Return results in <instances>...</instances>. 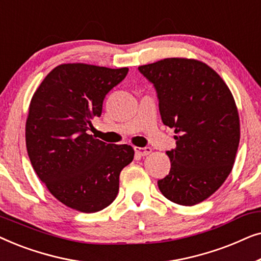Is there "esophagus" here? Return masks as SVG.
Masks as SVG:
<instances>
[{
    "instance_id": "1",
    "label": "esophagus",
    "mask_w": 261,
    "mask_h": 261,
    "mask_svg": "<svg viewBox=\"0 0 261 261\" xmlns=\"http://www.w3.org/2000/svg\"><path fill=\"white\" fill-rule=\"evenodd\" d=\"M134 151L138 155L145 156V155H148L149 153L152 152V148L151 147H134Z\"/></svg>"
}]
</instances>
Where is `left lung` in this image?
Listing matches in <instances>:
<instances>
[{
    "label": "left lung",
    "mask_w": 261,
    "mask_h": 261,
    "mask_svg": "<svg viewBox=\"0 0 261 261\" xmlns=\"http://www.w3.org/2000/svg\"><path fill=\"white\" fill-rule=\"evenodd\" d=\"M153 83L163 123L174 129L176 148L167 151L169 174L158 180L171 202L195 205L210 197L233 169L240 119L224 81L205 63L166 58L139 66Z\"/></svg>",
    "instance_id": "obj_1"
}]
</instances>
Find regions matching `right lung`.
Wrapping results in <instances>:
<instances>
[{
	"instance_id": "add662e5",
	"label": "right lung",
	"mask_w": 261,
	"mask_h": 261,
	"mask_svg": "<svg viewBox=\"0 0 261 261\" xmlns=\"http://www.w3.org/2000/svg\"><path fill=\"white\" fill-rule=\"evenodd\" d=\"M127 73L128 67L62 64L32 97L28 156L48 191L71 209L96 213L112 204L120 172L134 158L132 146L106 144L88 132L91 121L101 116L106 95Z\"/></svg>"
}]
</instances>
